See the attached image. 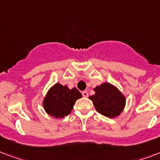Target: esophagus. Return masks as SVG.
I'll use <instances>...</instances> for the list:
<instances>
[{"label":"esophagus","instance_id":"34e87169","mask_svg":"<svg viewBox=\"0 0 160 160\" xmlns=\"http://www.w3.org/2000/svg\"><path fill=\"white\" fill-rule=\"evenodd\" d=\"M82 95H83V96H84V97L87 98L88 96H89V94H88L87 91H83V92H82Z\"/></svg>","mask_w":160,"mask_h":160}]
</instances>
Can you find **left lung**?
<instances>
[{
	"instance_id": "left-lung-1",
	"label": "left lung",
	"mask_w": 160,
	"mask_h": 160,
	"mask_svg": "<svg viewBox=\"0 0 160 160\" xmlns=\"http://www.w3.org/2000/svg\"><path fill=\"white\" fill-rule=\"evenodd\" d=\"M95 95L89 97L92 100L95 109L100 114L115 118L120 115L126 103V99L120 90L109 82H104L93 89Z\"/></svg>"
}]
</instances>
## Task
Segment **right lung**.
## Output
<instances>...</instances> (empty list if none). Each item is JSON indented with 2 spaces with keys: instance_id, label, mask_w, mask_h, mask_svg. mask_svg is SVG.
<instances>
[{
  "instance_id": "right-lung-1",
  "label": "right lung",
  "mask_w": 160,
  "mask_h": 160,
  "mask_svg": "<svg viewBox=\"0 0 160 160\" xmlns=\"http://www.w3.org/2000/svg\"><path fill=\"white\" fill-rule=\"evenodd\" d=\"M80 98L82 95L76 88L69 89L66 85L56 83L49 89L44 97V109L55 119H62L70 114L75 101Z\"/></svg>"
}]
</instances>
